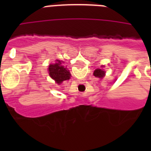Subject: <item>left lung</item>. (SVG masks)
Returning a JSON list of instances; mask_svg holds the SVG:
<instances>
[{
  "label": "left lung",
  "instance_id": "left-lung-1",
  "mask_svg": "<svg viewBox=\"0 0 151 151\" xmlns=\"http://www.w3.org/2000/svg\"><path fill=\"white\" fill-rule=\"evenodd\" d=\"M93 75H94L95 77H97V78H104V76H105V71H104V69L97 68V69H96L94 71Z\"/></svg>",
  "mask_w": 151,
  "mask_h": 151
}]
</instances>
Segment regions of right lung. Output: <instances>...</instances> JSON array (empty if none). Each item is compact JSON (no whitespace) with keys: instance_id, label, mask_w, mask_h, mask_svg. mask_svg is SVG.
<instances>
[{"instance_id":"right-lung-1","label":"right lung","mask_w":151,"mask_h":151,"mask_svg":"<svg viewBox=\"0 0 151 151\" xmlns=\"http://www.w3.org/2000/svg\"><path fill=\"white\" fill-rule=\"evenodd\" d=\"M62 63L59 60H57L54 64H50L48 67L49 76L57 82V84H61L63 81H66L70 78L71 74L66 68L61 65Z\"/></svg>"}]
</instances>
